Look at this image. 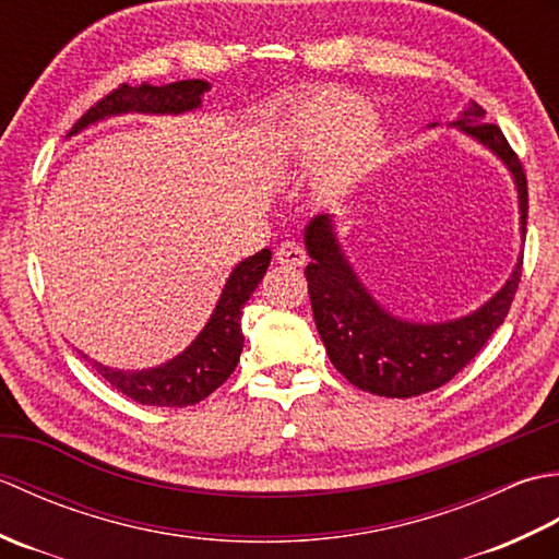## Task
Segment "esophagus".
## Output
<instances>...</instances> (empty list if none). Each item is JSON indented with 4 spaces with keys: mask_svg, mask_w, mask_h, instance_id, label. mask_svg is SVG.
<instances>
[{
    "mask_svg": "<svg viewBox=\"0 0 559 559\" xmlns=\"http://www.w3.org/2000/svg\"><path fill=\"white\" fill-rule=\"evenodd\" d=\"M273 257H276L278 264H283V266H302L305 264V249L295 240L281 242Z\"/></svg>",
    "mask_w": 559,
    "mask_h": 559,
    "instance_id": "1",
    "label": "esophagus"
}]
</instances>
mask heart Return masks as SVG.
Returning <instances> with one entry per match:
<instances>
[{
    "mask_svg": "<svg viewBox=\"0 0 559 559\" xmlns=\"http://www.w3.org/2000/svg\"><path fill=\"white\" fill-rule=\"evenodd\" d=\"M283 148L293 156L324 160V187L341 192L367 165L379 144V124L367 115L365 103L346 91H322L305 98L283 124Z\"/></svg>",
    "mask_w": 559,
    "mask_h": 559,
    "instance_id": "heart-1",
    "label": "heart"
}]
</instances>
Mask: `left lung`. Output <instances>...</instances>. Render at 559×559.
Here are the masks:
<instances>
[{"label":"left lung","instance_id":"8db88e82","mask_svg":"<svg viewBox=\"0 0 559 559\" xmlns=\"http://www.w3.org/2000/svg\"><path fill=\"white\" fill-rule=\"evenodd\" d=\"M483 117L485 110L473 103L454 124L495 151L512 170L519 187L521 233H526L528 185L524 165L502 129L483 122ZM305 245L312 257L305 269L307 290L329 360L350 384L386 399L427 394L447 384L476 358L509 314L524 264L521 261L507 286L478 312L447 324H411L384 312L360 286L341 254L329 216L307 225Z\"/></svg>","mask_w":559,"mask_h":559}]
</instances>
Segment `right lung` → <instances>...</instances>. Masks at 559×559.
<instances>
[{"instance_id": "obj_1", "label": "right lung", "mask_w": 559, "mask_h": 559, "mask_svg": "<svg viewBox=\"0 0 559 559\" xmlns=\"http://www.w3.org/2000/svg\"><path fill=\"white\" fill-rule=\"evenodd\" d=\"M204 91H209V83L201 79L175 81L165 83V86H151L146 81L139 83V86L120 83L108 96L100 98L93 108L79 117L74 127L69 129V136L81 132L83 127L120 112L177 115L185 110H194L199 108ZM269 261V249H261L254 257L240 261L233 269L228 283H225L221 300L204 331H201L197 341L182 355L156 367V370L124 372L91 360L88 355H81V358L96 367V372L112 389L122 391L124 396L136 403H144V406H194V403L211 396L237 367L245 346L242 307L249 300V295L257 290L259 281L264 278Z\"/></svg>"}]
</instances>
